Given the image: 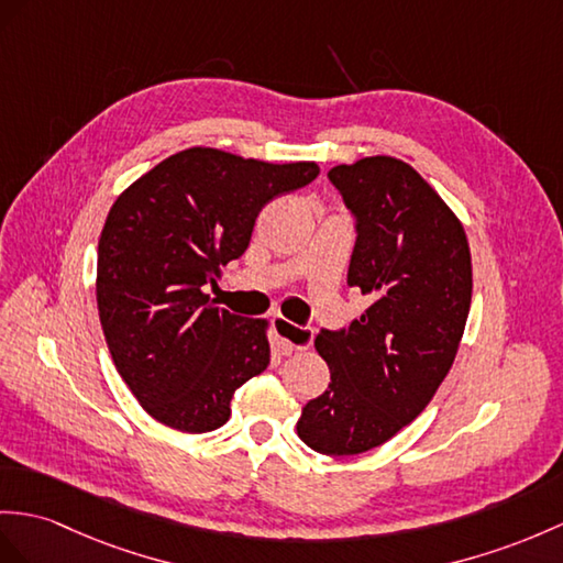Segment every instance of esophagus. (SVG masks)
Wrapping results in <instances>:
<instances>
[{
  "label": "esophagus",
  "instance_id": "esophagus-1",
  "mask_svg": "<svg viewBox=\"0 0 563 563\" xmlns=\"http://www.w3.org/2000/svg\"><path fill=\"white\" fill-rule=\"evenodd\" d=\"M274 332H277L282 346H284V353H294V351H306L312 339H314V332L308 327H298L289 320L284 318H274Z\"/></svg>",
  "mask_w": 563,
  "mask_h": 563
}]
</instances>
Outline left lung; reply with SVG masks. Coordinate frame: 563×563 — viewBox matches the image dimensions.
Wrapping results in <instances>:
<instances>
[{"mask_svg":"<svg viewBox=\"0 0 563 563\" xmlns=\"http://www.w3.org/2000/svg\"><path fill=\"white\" fill-rule=\"evenodd\" d=\"M355 219L349 286L373 298L314 349L332 373L303 406L298 437L318 454L385 444L432 401L471 310V249L459 217L410 164L377 155L329 169Z\"/></svg>","mask_w":563,"mask_h":563,"instance_id":"obj_1","label":"left lung"}]
</instances>
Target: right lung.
Here are the masks:
<instances>
[{
  "instance_id": "right-lung-1",
  "label": "right lung",
  "mask_w": 563,
  "mask_h": 563,
  "mask_svg": "<svg viewBox=\"0 0 563 563\" xmlns=\"http://www.w3.org/2000/svg\"><path fill=\"white\" fill-rule=\"evenodd\" d=\"M318 174L314 162L188 147L112 205L98 245L100 322L121 379L157 422L222 428L234 391L269 365L267 322L217 308L205 286L245 253L269 200Z\"/></svg>"
}]
</instances>
